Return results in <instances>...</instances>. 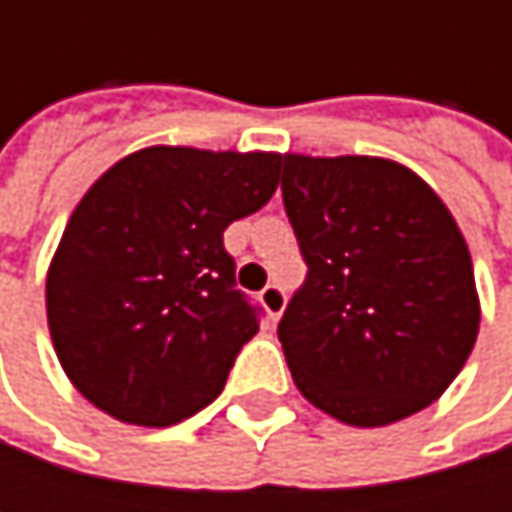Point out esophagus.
I'll list each match as a JSON object with an SVG mask.
<instances>
[{"mask_svg": "<svg viewBox=\"0 0 512 512\" xmlns=\"http://www.w3.org/2000/svg\"><path fill=\"white\" fill-rule=\"evenodd\" d=\"M260 305L266 308L269 320H272V323H278V317L284 314V305H287V299H284V290H281L278 284H269V287H263V290H260Z\"/></svg>", "mask_w": 512, "mask_h": 512, "instance_id": "esophagus-1", "label": "esophagus"}]
</instances>
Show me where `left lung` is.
<instances>
[{"instance_id": "obj_1", "label": "left lung", "mask_w": 512, "mask_h": 512, "mask_svg": "<svg viewBox=\"0 0 512 512\" xmlns=\"http://www.w3.org/2000/svg\"><path fill=\"white\" fill-rule=\"evenodd\" d=\"M308 278L278 341L302 397L350 427L439 400L480 329L474 266L433 186L385 156L284 154Z\"/></svg>"}]
</instances>
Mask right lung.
I'll return each mask as SVG.
<instances>
[{"mask_svg":"<svg viewBox=\"0 0 512 512\" xmlns=\"http://www.w3.org/2000/svg\"><path fill=\"white\" fill-rule=\"evenodd\" d=\"M272 151L154 145L82 195L47 269V323L73 388L115 421L171 427L213 403L257 332L222 234L260 210Z\"/></svg>","mask_w":512,"mask_h":512,"instance_id":"add662e5","label":"right lung"}]
</instances>
